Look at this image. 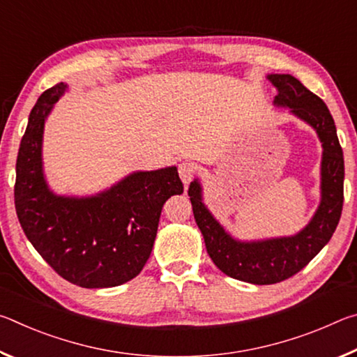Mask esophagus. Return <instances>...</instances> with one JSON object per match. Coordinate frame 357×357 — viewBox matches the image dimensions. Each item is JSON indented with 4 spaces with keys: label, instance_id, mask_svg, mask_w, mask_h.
Segmentation results:
<instances>
[{
    "label": "esophagus",
    "instance_id": "1",
    "mask_svg": "<svg viewBox=\"0 0 357 357\" xmlns=\"http://www.w3.org/2000/svg\"><path fill=\"white\" fill-rule=\"evenodd\" d=\"M178 172H179V178L184 184H189L193 174V164L190 162H181L178 165Z\"/></svg>",
    "mask_w": 357,
    "mask_h": 357
}]
</instances>
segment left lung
<instances>
[{
    "mask_svg": "<svg viewBox=\"0 0 357 357\" xmlns=\"http://www.w3.org/2000/svg\"><path fill=\"white\" fill-rule=\"evenodd\" d=\"M268 80L279 91L274 105L288 107L294 116L317 130L323 143L321 203L309 225L294 236L241 243L229 236L204 206L200 183L195 179L189 187L193 217L211 259L223 274L255 285H271L289 279L329 243L342 215L345 178L343 151L334 119L324 102L289 74H271Z\"/></svg>",
    "mask_w": 357,
    "mask_h": 357,
    "instance_id": "1",
    "label": "left lung"
}]
</instances>
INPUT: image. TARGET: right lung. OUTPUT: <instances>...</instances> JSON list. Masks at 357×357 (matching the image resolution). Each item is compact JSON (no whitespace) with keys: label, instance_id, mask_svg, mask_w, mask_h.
Segmentation results:
<instances>
[{"label":"right lung","instance_id":"1","mask_svg":"<svg viewBox=\"0 0 357 357\" xmlns=\"http://www.w3.org/2000/svg\"><path fill=\"white\" fill-rule=\"evenodd\" d=\"M68 84L40 94L17 157L15 211L29 243L56 273L82 288H110L140 274L153 250L164 203L181 195L176 167L137 172L94 197H59L45 183L42 135Z\"/></svg>","mask_w":357,"mask_h":357}]
</instances>
